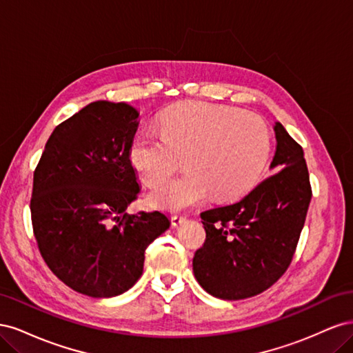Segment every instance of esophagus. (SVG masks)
Instances as JSON below:
<instances>
[{
    "instance_id": "esophagus-1",
    "label": "esophagus",
    "mask_w": 353,
    "mask_h": 353,
    "mask_svg": "<svg viewBox=\"0 0 353 353\" xmlns=\"http://www.w3.org/2000/svg\"><path fill=\"white\" fill-rule=\"evenodd\" d=\"M170 221H172V225H174V227H178V225H181V223H183V222H185L187 218L183 216V215H174L172 218H170Z\"/></svg>"
}]
</instances>
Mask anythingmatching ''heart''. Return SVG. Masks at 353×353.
<instances>
[{
    "label": "heart",
    "mask_w": 353,
    "mask_h": 353,
    "mask_svg": "<svg viewBox=\"0 0 353 353\" xmlns=\"http://www.w3.org/2000/svg\"><path fill=\"white\" fill-rule=\"evenodd\" d=\"M160 135L138 134L130 162L145 184L172 174L185 157L188 172L159 183L150 193L156 206L179 210L208 199L230 200L249 191L268 160L271 135L258 114L230 105L188 101L159 117Z\"/></svg>",
    "instance_id": "heart-1"
}]
</instances>
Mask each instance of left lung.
Here are the masks:
<instances>
[{"label":"left lung","mask_w":353,"mask_h":353,"mask_svg":"<svg viewBox=\"0 0 353 353\" xmlns=\"http://www.w3.org/2000/svg\"><path fill=\"white\" fill-rule=\"evenodd\" d=\"M276 148L271 169L241 200L201 212L206 240L193 258L205 290L240 301L270 288L290 265L312 197L302 147L285 128L274 125Z\"/></svg>","instance_id":"1"}]
</instances>
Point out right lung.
I'll return each mask as SVG.
<instances>
[{"label":"right lung","mask_w":353,"mask_h":353,"mask_svg":"<svg viewBox=\"0 0 353 353\" xmlns=\"http://www.w3.org/2000/svg\"><path fill=\"white\" fill-rule=\"evenodd\" d=\"M138 116L126 103L85 105L56 126L34 172L30 215L42 258L91 297L130 290L147 245L170 225L159 210L125 212L140 193L130 162Z\"/></svg>","instance_id":"right-lung-1"}]
</instances>
